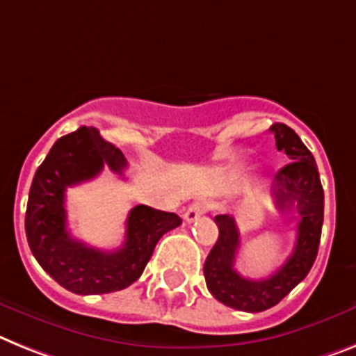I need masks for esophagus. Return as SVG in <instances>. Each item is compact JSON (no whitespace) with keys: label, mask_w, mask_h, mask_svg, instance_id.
<instances>
[{"label":"esophagus","mask_w":356,"mask_h":356,"mask_svg":"<svg viewBox=\"0 0 356 356\" xmlns=\"http://www.w3.org/2000/svg\"><path fill=\"white\" fill-rule=\"evenodd\" d=\"M208 208H210V204L204 201L193 202V204L188 206V210L184 211V220H186V222H193V220L199 219L202 213H206V211H208Z\"/></svg>","instance_id":"1"}]
</instances>
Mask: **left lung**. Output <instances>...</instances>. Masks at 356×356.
Listing matches in <instances>:
<instances>
[{"instance_id": "1", "label": "left lung", "mask_w": 356, "mask_h": 356, "mask_svg": "<svg viewBox=\"0 0 356 356\" xmlns=\"http://www.w3.org/2000/svg\"><path fill=\"white\" fill-rule=\"evenodd\" d=\"M270 130L277 150L291 159L273 179L271 197L277 210L297 211L300 217L293 253L268 279H244L234 268L241 243L237 224L232 215H217L219 238L204 262L208 291L224 306L248 313L270 309L306 279L318 253L324 220V190L312 152L284 122H275Z\"/></svg>"}]
</instances>
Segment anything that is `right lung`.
<instances>
[{
    "instance_id": "obj_1",
    "label": "right lung",
    "mask_w": 356,
    "mask_h": 356,
    "mask_svg": "<svg viewBox=\"0 0 356 356\" xmlns=\"http://www.w3.org/2000/svg\"><path fill=\"white\" fill-rule=\"evenodd\" d=\"M104 166L122 175L127 159L95 128H77L54 143L29 193L25 232L32 255L59 286L77 295L128 288L145 271L157 241L183 222L179 215L139 204L128 213L127 238L119 250L103 252L72 237L65 192L97 177Z\"/></svg>"
}]
</instances>
